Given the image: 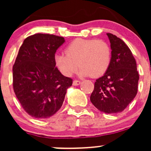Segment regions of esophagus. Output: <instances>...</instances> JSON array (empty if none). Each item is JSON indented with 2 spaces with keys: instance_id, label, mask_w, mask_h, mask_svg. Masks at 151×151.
<instances>
[{
  "instance_id": "esophagus-1",
  "label": "esophagus",
  "mask_w": 151,
  "mask_h": 151,
  "mask_svg": "<svg viewBox=\"0 0 151 151\" xmlns=\"http://www.w3.org/2000/svg\"><path fill=\"white\" fill-rule=\"evenodd\" d=\"M80 83H81V82L79 81V80H74L73 81V85H74V86H76V85H80Z\"/></svg>"
}]
</instances>
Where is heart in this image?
Listing matches in <instances>:
<instances>
[{"instance_id":"1","label":"heart","mask_w":151,"mask_h":151,"mask_svg":"<svg viewBox=\"0 0 151 151\" xmlns=\"http://www.w3.org/2000/svg\"><path fill=\"white\" fill-rule=\"evenodd\" d=\"M65 51L66 55L58 53L55 55V63L66 77L72 76L79 66L81 77H101L110 64L111 49L101 39H74Z\"/></svg>"}]
</instances>
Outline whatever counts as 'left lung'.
<instances>
[{
	"label": "left lung",
	"instance_id": "8db88e82",
	"mask_svg": "<svg viewBox=\"0 0 151 151\" xmlns=\"http://www.w3.org/2000/svg\"><path fill=\"white\" fill-rule=\"evenodd\" d=\"M110 42L111 60L105 74L97 79L91 101L101 112H123L137 93L139 74L132 52L123 40L106 33Z\"/></svg>",
	"mask_w": 151,
	"mask_h": 151
}]
</instances>
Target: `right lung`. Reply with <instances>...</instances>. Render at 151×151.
<instances>
[{
	"mask_svg": "<svg viewBox=\"0 0 151 151\" xmlns=\"http://www.w3.org/2000/svg\"><path fill=\"white\" fill-rule=\"evenodd\" d=\"M63 37L36 33L24 40L13 66V88L24 110L45 119L60 109L72 80L63 76L55 63L56 50Z\"/></svg>",
	"mask_w": 151,
	"mask_h": 151,
	"instance_id": "add662e5",
	"label": "right lung"
}]
</instances>
